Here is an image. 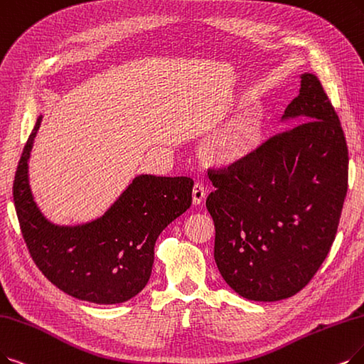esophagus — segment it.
I'll list each match as a JSON object with an SVG mask.
<instances>
[{"label":"esophagus","instance_id":"34e87169","mask_svg":"<svg viewBox=\"0 0 364 364\" xmlns=\"http://www.w3.org/2000/svg\"><path fill=\"white\" fill-rule=\"evenodd\" d=\"M206 198V190L205 186H203L201 183H196L194 188H193V203L197 206V205H201L203 201H205Z\"/></svg>","mask_w":364,"mask_h":364}]
</instances>
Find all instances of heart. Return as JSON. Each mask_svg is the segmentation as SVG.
Returning a JSON list of instances; mask_svg holds the SVG:
<instances>
[{
    "label": "heart",
    "mask_w": 364,
    "mask_h": 364,
    "mask_svg": "<svg viewBox=\"0 0 364 364\" xmlns=\"http://www.w3.org/2000/svg\"><path fill=\"white\" fill-rule=\"evenodd\" d=\"M261 122L254 114H242L225 124L209 141V154L216 163L235 164L250 155L259 143Z\"/></svg>",
    "instance_id": "obj_1"
}]
</instances>
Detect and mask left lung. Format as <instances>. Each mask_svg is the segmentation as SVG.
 I'll list each match as a JSON object with an SVG mask.
<instances>
[{"label": "left lung", "instance_id": "left-lung-1", "mask_svg": "<svg viewBox=\"0 0 364 364\" xmlns=\"http://www.w3.org/2000/svg\"><path fill=\"white\" fill-rule=\"evenodd\" d=\"M282 121L301 124L240 161L209 170L216 190L215 263L235 291L254 301L297 294L326 259L348 191V148L338 113L315 75L300 76Z\"/></svg>", "mask_w": 364, "mask_h": 364}]
</instances>
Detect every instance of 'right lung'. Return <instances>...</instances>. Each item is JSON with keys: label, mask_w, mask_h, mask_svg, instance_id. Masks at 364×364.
Listing matches in <instances>:
<instances>
[{"label": "right lung", "mask_w": 364, "mask_h": 364, "mask_svg": "<svg viewBox=\"0 0 364 364\" xmlns=\"http://www.w3.org/2000/svg\"><path fill=\"white\" fill-rule=\"evenodd\" d=\"M41 118L26 140L13 183L28 251L41 273L71 297L97 304L133 299L151 278L158 236L191 206L193 179L139 174L97 220L53 224L37 206L28 174Z\"/></svg>", "instance_id": "obj_1"}]
</instances>
